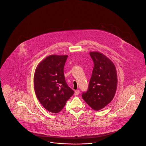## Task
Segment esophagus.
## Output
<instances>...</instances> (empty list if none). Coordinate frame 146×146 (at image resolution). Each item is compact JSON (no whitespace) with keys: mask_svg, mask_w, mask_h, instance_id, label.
I'll return each instance as SVG.
<instances>
[{"mask_svg":"<svg viewBox=\"0 0 146 146\" xmlns=\"http://www.w3.org/2000/svg\"><path fill=\"white\" fill-rule=\"evenodd\" d=\"M80 91L79 90H76L75 92H74V95L77 96V95H78L80 94Z\"/></svg>","mask_w":146,"mask_h":146,"instance_id":"34e87169","label":"esophagus"}]
</instances>
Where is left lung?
I'll return each mask as SVG.
<instances>
[{"label":"left lung","mask_w":146,"mask_h":146,"mask_svg":"<svg viewBox=\"0 0 146 146\" xmlns=\"http://www.w3.org/2000/svg\"><path fill=\"white\" fill-rule=\"evenodd\" d=\"M94 66L88 91L82 97L94 110L104 108L113 99L115 95L117 77L113 62L102 53L91 51Z\"/></svg>","instance_id":"obj_1"}]
</instances>
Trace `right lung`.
<instances>
[{"label":"right lung","mask_w":146,"mask_h":146,"mask_svg":"<svg viewBox=\"0 0 146 146\" xmlns=\"http://www.w3.org/2000/svg\"><path fill=\"white\" fill-rule=\"evenodd\" d=\"M67 55H51L37 65L34 74V90L40 104L48 111L62 110L74 91L66 83L64 67Z\"/></svg>","instance_id":"1"}]
</instances>
